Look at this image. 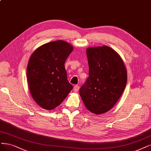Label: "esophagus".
<instances>
[{
  "label": "esophagus",
  "instance_id": "1",
  "mask_svg": "<svg viewBox=\"0 0 151 151\" xmlns=\"http://www.w3.org/2000/svg\"><path fill=\"white\" fill-rule=\"evenodd\" d=\"M79 90V86L78 85H76L74 87V92H78Z\"/></svg>",
  "mask_w": 151,
  "mask_h": 151
}]
</instances>
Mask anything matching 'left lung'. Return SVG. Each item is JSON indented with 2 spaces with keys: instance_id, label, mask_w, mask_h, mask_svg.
<instances>
[{
  "instance_id": "obj_1",
  "label": "left lung",
  "mask_w": 151,
  "mask_h": 151,
  "mask_svg": "<svg viewBox=\"0 0 151 151\" xmlns=\"http://www.w3.org/2000/svg\"><path fill=\"white\" fill-rule=\"evenodd\" d=\"M89 77L79 90L86 108L96 115L116 104L127 84V74L121 57L107 45L86 49Z\"/></svg>"
}]
</instances>
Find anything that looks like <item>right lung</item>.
Listing matches in <instances>:
<instances>
[{
    "label": "right lung",
    "mask_w": 151,
    "mask_h": 151,
    "mask_svg": "<svg viewBox=\"0 0 151 151\" xmlns=\"http://www.w3.org/2000/svg\"><path fill=\"white\" fill-rule=\"evenodd\" d=\"M73 46L64 40L43 44L30 55L27 67L29 91L34 101L45 110L59 106L72 89L64 63Z\"/></svg>",
    "instance_id": "obj_1"
}]
</instances>
